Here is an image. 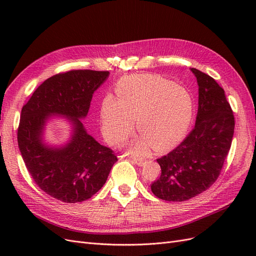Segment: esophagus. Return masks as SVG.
<instances>
[{
  "instance_id": "esophagus-1",
  "label": "esophagus",
  "mask_w": 256,
  "mask_h": 256,
  "mask_svg": "<svg viewBox=\"0 0 256 256\" xmlns=\"http://www.w3.org/2000/svg\"><path fill=\"white\" fill-rule=\"evenodd\" d=\"M131 159H132V162L134 164H136V166H141L142 164H143V162H144V160L143 159H140V158H132V157H130Z\"/></svg>"
}]
</instances>
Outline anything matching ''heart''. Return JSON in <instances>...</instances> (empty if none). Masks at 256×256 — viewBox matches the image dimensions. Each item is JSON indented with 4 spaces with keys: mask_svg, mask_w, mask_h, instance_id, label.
I'll return each instance as SVG.
<instances>
[{
    "mask_svg": "<svg viewBox=\"0 0 256 256\" xmlns=\"http://www.w3.org/2000/svg\"><path fill=\"white\" fill-rule=\"evenodd\" d=\"M116 98L106 96L99 110L100 128L106 141L120 145L134 129L142 136L129 144V150L142 154L154 145L166 150L187 134L194 114L189 92L158 76L134 74L120 79Z\"/></svg>",
    "mask_w": 256,
    "mask_h": 256,
    "instance_id": "obj_1",
    "label": "heart"
}]
</instances>
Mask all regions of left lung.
Here are the masks:
<instances>
[{
  "instance_id": "1",
  "label": "left lung",
  "mask_w": 256,
  "mask_h": 256,
  "mask_svg": "<svg viewBox=\"0 0 256 256\" xmlns=\"http://www.w3.org/2000/svg\"><path fill=\"white\" fill-rule=\"evenodd\" d=\"M190 70L198 85L196 126L175 150L157 159L161 175L150 186L154 196L168 202H184L210 187L234 136V115L224 90L210 76Z\"/></svg>"
}]
</instances>
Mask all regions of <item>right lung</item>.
<instances>
[{"label": "right lung", "mask_w": 256, "mask_h": 256, "mask_svg": "<svg viewBox=\"0 0 256 256\" xmlns=\"http://www.w3.org/2000/svg\"><path fill=\"white\" fill-rule=\"evenodd\" d=\"M109 74L70 70L53 76L37 88L21 110L18 145L22 159L38 187L62 202L90 198L102 188L118 161L81 122L88 113L92 95ZM56 117L71 125L68 140L60 146L45 138L48 122Z\"/></svg>", "instance_id": "1"}]
</instances>
